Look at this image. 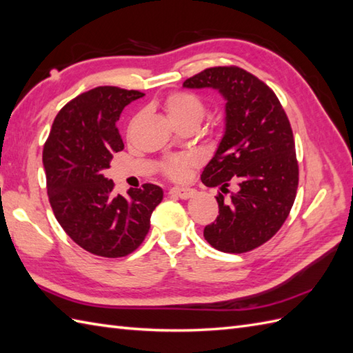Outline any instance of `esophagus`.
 I'll list each match as a JSON object with an SVG mask.
<instances>
[{
  "label": "esophagus",
  "mask_w": 353,
  "mask_h": 353,
  "mask_svg": "<svg viewBox=\"0 0 353 353\" xmlns=\"http://www.w3.org/2000/svg\"><path fill=\"white\" fill-rule=\"evenodd\" d=\"M170 194L179 197V199H190V197L196 194V190L194 188H188V187H175L170 190Z\"/></svg>",
  "instance_id": "obj_1"
}]
</instances>
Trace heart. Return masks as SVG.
Masks as SVG:
<instances>
[{
	"mask_svg": "<svg viewBox=\"0 0 353 353\" xmlns=\"http://www.w3.org/2000/svg\"><path fill=\"white\" fill-rule=\"evenodd\" d=\"M163 109L172 124H196L199 125L205 115L203 101L192 92H172L163 101ZM197 165V157L192 154L175 156L166 160L165 172L174 179H184L192 166Z\"/></svg>",
	"mask_w": 353,
	"mask_h": 353,
	"instance_id": "heart-1",
	"label": "heart"
}]
</instances>
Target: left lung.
<instances>
[{
	"mask_svg": "<svg viewBox=\"0 0 353 353\" xmlns=\"http://www.w3.org/2000/svg\"><path fill=\"white\" fill-rule=\"evenodd\" d=\"M212 88L225 105V130L202 183L219 187V217L203 229L214 248L245 253L277 234L298 188V163L289 119L272 90L238 67H212L183 83ZM230 182L237 193L225 198Z\"/></svg>",
	"mask_w": 353,
	"mask_h": 353,
	"instance_id": "8db88e82",
	"label": "left lung"
}]
</instances>
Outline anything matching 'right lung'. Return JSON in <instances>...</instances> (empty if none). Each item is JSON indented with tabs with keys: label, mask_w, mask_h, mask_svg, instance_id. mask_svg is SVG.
I'll list each match as a JSON object with an SVG mask.
<instances>
[{
	"label": "right lung",
	"mask_w": 353,
	"mask_h": 353,
	"mask_svg": "<svg viewBox=\"0 0 353 353\" xmlns=\"http://www.w3.org/2000/svg\"><path fill=\"white\" fill-rule=\"evenodd\" d=\"M145 94L97 87L58 112L43 148L48 196L59 225L92 254L123 257L150 230L151 214L163 199L159 185L143 184L115 194L103 172L124 143L117 130L123 109Z\"/></svg>",
	"instance_id": "add662e5"
}]
</instances>
